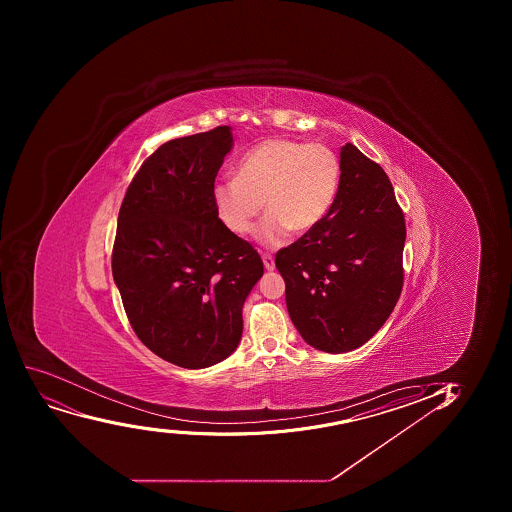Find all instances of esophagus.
Wrapping results in <instances>:
<instances>
[{
    "instance_id": "1",
    "label": "esophagus",
    "mask_w": 512,
    "mask_h": 512,
    "mask_svg": "<svg viewBox=\"0 0 512 512\" xmlns=\"http://www.w3.org/2000/svg\"><path fill=\"white\" fill-rule=\"evenodd\" d=\"M262 260H264L265 269H275V259L272 257V255H269V253H264V255H262Z\"/></svg>"
}]
</instances>
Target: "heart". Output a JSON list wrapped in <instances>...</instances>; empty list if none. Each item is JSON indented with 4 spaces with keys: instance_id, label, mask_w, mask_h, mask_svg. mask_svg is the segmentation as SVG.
I'll return each mask as SVG.
<instances>
[{
    "instance_id": "obj_1",
    "label": "heart",
    "mask_w": 512,
    "mask_h": 512,
    "mask_svg": "<svg viewBox=\"0 0 512 512\" xmlns=\"http://www.w3.org/2000/svg\"><path fill=\"white\" fill-rule=\"evenodd\" d=\"M340 180L342 163L327 145L269 138L238 160L237 178L213 183V208L230 232L247 235L265 207L257 238L279 247L290 232H310L322 223Z\"/></svg>"
}]
</instances>
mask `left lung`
I'll return each mask as SVG.
<instances>
[{
	"instance_id": "1",
	"label": "left lung",
	"mask_w": 512,
	"mask_h": 512,
	"mask_svg": "<svg viewBox=\"0 0 512 512\" xmlns=\"http://www.w3.org/2000/svg\"><path fill=\"white\" fill-rule=\"evenodd\" d=\"M329 215L275 255L285 302L302 339L344 354L364 345L392 314L404 284V213L379 163L347 143Z\"/></svg>"
}]
</instances>
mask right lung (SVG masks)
<instances>
[{"label": "right lung", "instance_id": "obj_1", "mask_svg": "<svg viewBox=\"0 0 512 512\" xmlns=\"http://www.w3.org/2000/svg\"><path fill=\"white\" fill-rule=\"evenodd\" d=\"M232 147L230 127L163 143L118 213L112 272L128 320L153 354L183 369H205L237 349L243 304L264 275L257 250L213 208Z\"/></svg>", "mask_w": 512, "mask_h": 512}]
</instances>
